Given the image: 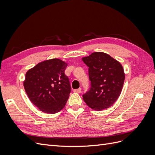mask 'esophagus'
Returning <instances> with one entry per match:
<instances>
[{"label":"esophagus","instance_id":"1","mask_svg":"<svg viewBox=\"0 0 155 155\" xmlns=\"http://www.w3.org/2000/svg\"><path fill=\"white\" fill-rule=\"evenodd\" d=\"M74 92L76 93H80L81 92V88H78V89H74Z\"/></svg>","mask_w":155,"mask_h":155}]
</instances>
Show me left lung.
Returning a JSON list of instances; mask_svg holds the SVG:
<instances>
[{
    "mask_svg": "<svg viewBox=\"0 0 155 155\" xmlns=\"http://www.w3.org/2000/svg\"><path fill=\"white\" fill-rule=\"evenodd\" d=\"M88 67L90 89L83 94L86 104L95 110L111 107L120 96L125 80L122 66L104 52H94L83 59Z\"/></svg>",
    "mask_w": 155,
    "mask_h": 155,
    "instance_id": "8db88e82",
    "label": "left lung"
}]
</instances>
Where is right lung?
<instances>
[{
	"label": "right lung",
	"instance_id": "obj_1",
	"mask_svg": "<svg viewBox=\"0 0 155 155\" xmlns=\"http://www.w3.org/2000/svg\"><path fill=\"white\" fill-rule=\"evenodd\" d=\"M67 64L59 59H51L37 64L26 74L24 87L30 100L38 109L55 114L66 105L71 92L64 70Z\"/></svg>",
	"mask_w": 155,
	"mask_h": 155
}]
</instances>
